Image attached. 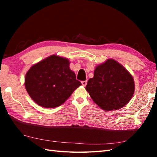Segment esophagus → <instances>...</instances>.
I'll list each match as a JSON object with an SVG mask.
<instances>
[{"mask_svg":"<svg viewBox=\"0 0 157 157\" xmlns=\"http://www.w3.org/2000/svg\"><path fill=\"white\" fill-rule=\"evenodd\" d=\"M81 83H82V85L83 86H86V84H87V81H86V80H84V81H82Z\"/></svg>","mask_w":157,"mask_h":157,"instance_id":"1","label":"esophagus"}]
</instances>
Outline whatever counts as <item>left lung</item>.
I'll use <instances>...</instances> for the list:
<instances>
[{
    "label": "left lung",
    "instance_id": "obj_1",
    "mask_svg": "<svg viewBox=\"0 0 157 157\" xmlns=\"http://www.w3.org/2000/svg\"><path fill=\"white\" fill-rule=\"evenodd\" d=\"M93 101L105 111L117 110L130 101L135 90L132 75L113 59L96 67L86 86Z\"/></svg>",
    "mask_w": 157,
    "mask_h": 157
}]
</instances>
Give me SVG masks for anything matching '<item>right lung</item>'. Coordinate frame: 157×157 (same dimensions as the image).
I'll list each match as a JSON object with an SVG mask.
<instances>
[{"instance_id":"obj_1","label":"right lung","mask_w":157,"mask_h":157,"mask_svg":"<svg viewBox=\"0 0 157 157\" xmlns=\"http://www.w3.org/2000/svg\"><path fill=\"white\" fill-rule=\"evenodd\" d=\"M69 64L68 59L52 55L27 71L25 86L36 104L45 108L60 106L81 85Z\"/></svg>"}]
</instances>
